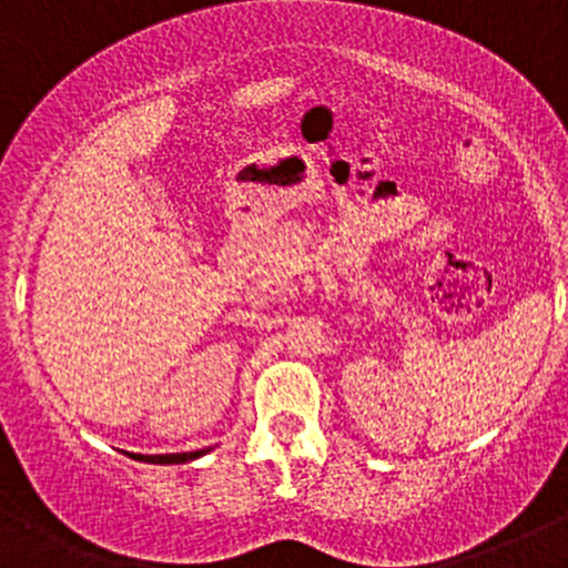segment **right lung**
Returning a JSON list of instances; mask_svg holds the SVG:
<instances>
[{"label": "right lung", "instance_id": "obj_1", "mask_svg": "<svg viewBox=\"0 0 568 568\" xmlns=\"http://www.w3.org/2000/svg\"><path fill=\"white\" fill-rule=\"evenodd\" d=\"M209 449H197V453H175V455H135L130 453L132 460H143V463H160V466H170V463H189L197 460L200 455H205Z\"/></svg>", "mask_w": 568, "mask_h": 568}]
</instances>
